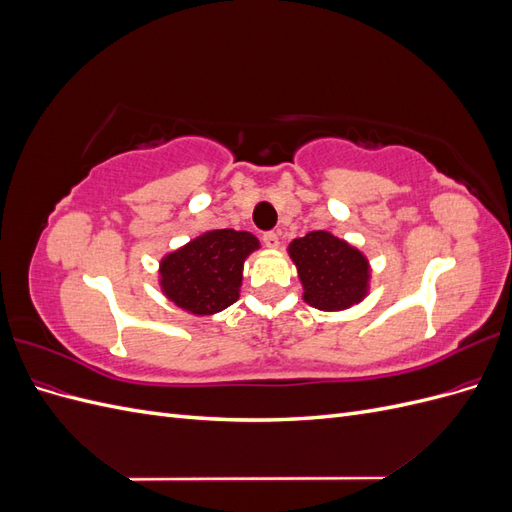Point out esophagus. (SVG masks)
<instances>
[{"label":"esophagus","mask_w":512,"mask_h":512,"mask_svg":"<svg viewBox=\"0 0 512 512\" xmlns=\"http://www.w3.org/2000/svg\"><path fill=\"white\" fill-rule=\"evenodd\" d=\"M262 243H265L267 247H277V243H280V239H277V232H273V230L265 232V235H262Z\"/></svg>","instance_id":"esophagus-1"}]
</instances>
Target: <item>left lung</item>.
I'll return each mask as SVG.
<instances>
[{
    "mask_svg": "<svg viewBox=\"0 0 512 512\" xmlns=\"http://www.w3.org/2000/svg\"><path fill=\"white\" fill-rule=\"evenodd\" d=\"M288 254L299 269L305 303L335 312L359 303L367 294L365 256L331 232H307L288 245Z\"/></svg>",
    "mask_w": 512,
    "mask_h": 512,
    "instance_id": "1",
    "label": "left lung"
}]
</instances>
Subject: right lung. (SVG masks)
<instances>
[{
  "instance_id": "1",
  "label": "right lung",
  "mask_w": 512,
  "mask_h": 512,
  "mask_svg": "<svg viewBox=\"0 0 512 512\" xmlns=\"http://www.w3.org/2000/svg\"><path fill=\"white\" fill-rule=\"evenodd\" d=\"M258 239L243 230H211L168 254L160 265V284L177 307L198 316L222 312L239 299L243 260Z\"/></svg>"
}]
</instances>
